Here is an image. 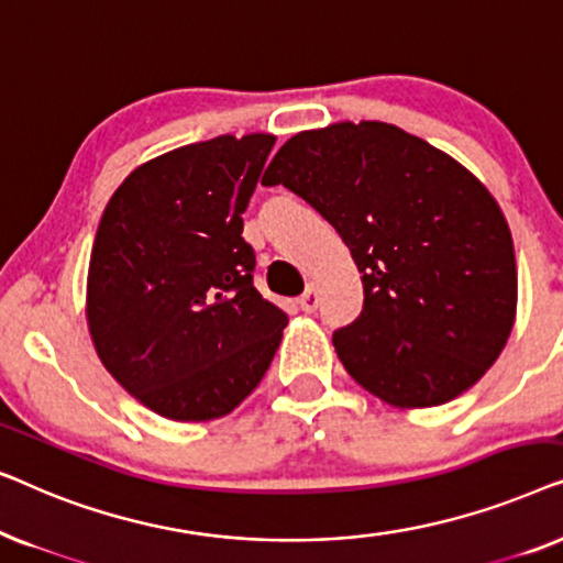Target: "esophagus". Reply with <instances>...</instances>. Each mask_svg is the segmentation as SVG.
Wrapping results in <instances>:
<instances>
[{
    "label": "esophagus",
    "instance_id": "34e87169",
    "mask_svg": "<svg viewBox=\"0 0 563 563\" xmlns=\"http://www.w3.org/2000/svg\"><path fill=\"white\" fill-rule=\"evenodd\" d=\"M318 305H320V295H318V287H314V284H307V289H305V295L299 297V307H302L305 312H314L318 310Z\"/></svg>",
    "mask_w": 563,
    "mask_h": 563
}]
</instances>
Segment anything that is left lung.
Wrapping results in <instances>:
<instances>
[{
	"instance_id": "1",
	"label": "left lung",
	"mask_w": 563,
	"mask_h": 563,
	"mask_svg": "<svg viewBox=\"0 0 563 563\" xmlns=\"http://www.w3.org/2000/svg\"><path fill=\"white\" fill-rule=\"evenodd\" d=\"M261 184L302 197L356 261L364 310L333 345L361 387L433 407L495 364L518 305L515 249L464 166L387 122H338L289 137Z\"/></svg>"
}]
</instances>
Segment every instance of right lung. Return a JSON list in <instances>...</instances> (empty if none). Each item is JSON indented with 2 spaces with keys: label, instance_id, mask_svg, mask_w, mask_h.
Returning a JSON list of instances; mask_svg holds the SVG:
<instances>
[{
  "label": "right lung",
  "instance_id": "add662e5",
  "mask_svg": "<svg viewBox=\"0 0 563 563\" xmlns=\"http://www.w3.org/2000/svg\"><path fill=\"white\" fill-rule=\"evenodd\" d=\"M276 143L220 135L137 166L99 220L87 320L107 372L148 410L202 422L264 379L287 312L253 287L243 212Z\"/></svg>",
  "mask_w": 563,
  "mask_h": 563
}]
</instances>
